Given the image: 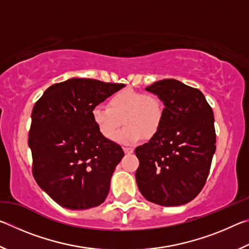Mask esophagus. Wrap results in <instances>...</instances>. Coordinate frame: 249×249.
<instances>
[{"instance_id":"esophagus-1","label":"esophagus","mask_w":249,"mask_h":249,"mask_svg":"<svg viewBox=\"0 0 249 249\" xmlns=\"http://www.w3.org/2000/svg\"><path fill=\"white\" fill-rule=\"evenodd\" d=\"M124 153L125 154H132L133 151H134V149L133 148H128V147H124Z\"/></svg>"}]
</instances>
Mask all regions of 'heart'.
Here are the masks:
<instances>
[{
	"mask_svg": "<svg viewBox=\"0 0 249 249\" xmlns=\"http://www.w3.org/2000/svg\"><path fill=\"white\" fill-rule=\"evenodd\" d=\"M92 121L98 132L107 140H113L121 127L116 141L124 145H134L142 138L155 137L159 133L165 117V107L157 95L133 90L121 91L109 98L107 107H95Z\"/></svg>",
	"mask_w": 249,
	"mask_h": 249,
	"instance_id": "obj_1",
	"label": "heart"
}]
</instances>
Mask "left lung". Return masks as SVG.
I'll list each match as a JSON object with an SVG mask.
<instances>
[{
  "label": "left lung",
  "mask_w": 249,
  "mask_h": 249,
  "mask_svg": "<svg viewBox=\"0 0 249 249\" xmlns=\"http://www.w3.org/2000/svg\"><path fill=\"white\" fill-rule=\"evenodd\" d=\"M165 105L159 133L138 146V189L146 200L163 206L190 202L208 179L216 148L212 107L203 93L175 79L146 88Z\"/></svg>",
  "instance_id": "obj_1"
}]
</instances>
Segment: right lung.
Here are the masks:
<instances>
[{
  "mask_svg": "<svg viewBox=\"0 0 249 249\" xmlns=\"http://www.w3.org/2000/svg\"><path fill=\"white\" fill-rule=\"evenodd\" d=\"M124 87L73 78L50 86L34 105L28 132L33 176L62 208L87 210L107 199L124 151L98 132L91 113Z\"/></svg>",
  "mask_w": 249,
  "mask_h": 249,
  "instance_id": "add662e5",
  "label": "right lung"
}]
</instances>
